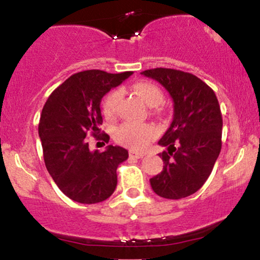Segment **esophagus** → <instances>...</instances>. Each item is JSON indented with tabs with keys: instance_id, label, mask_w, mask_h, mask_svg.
I'll list each match as a JSON object with an SVG mask.
<instances>
[{
	"instance_id": "esophagus-1",
	"label": "esophagus",
	"mask_w": 260,
	"mask_h": 260,
	"mask_svg": "<svg viewBox=\"0 0 260 260\" xmlns=\"http://www.w3.org/2000/svg\"><path fill=\"white\" fill-rule=\"evenodd\" d=\"M129 156L131 157H134V159H142V157L144 156V154H143V153H137V151L131 150L129 151Z\"/></svg>"
}]
</instances>
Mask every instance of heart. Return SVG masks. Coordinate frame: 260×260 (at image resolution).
I'll list each match as a JSON object with an SVG mask.
<instances>
[{"label": "heart", "instance_id": "obj_1", "mask_svg": "<svg viewBox=\"0 0 260 260\" xmlns=\"http://www.w3.org/2000/svg\"><path fill=\"white\" fill-rule=\"evenodd\" d=\"M133 91L150 107L159 106L164 101L162 91L153 83H136L133 85ZM118 101H120V91L113 90L106 95L103 101V111L107 117H113L116 115ZM154 136L155 129L149 124L126 123L115 132V138L118 143L134 150L144 149L148 143L154 138Z\"/></svg>", "mask_w": 260, "mask_h": 260}]
</instances>
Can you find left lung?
Segmentation results:
<instances>
[{
  "mask_svg": "<svg viewBox=\"0 0 260 260\" xmlns=\"http://www.w3.org/2000/svg\"><path fill=\"white\" fill-rule=\"evenodd\" d=\"M140 74L159 82L174 101V120L159 144L164 169L150 178L157 196L181 199L201 189L221 150L222 117L210 86L193 74L154 68Z\"/></svg>",
  "mask_w": 260,
  "mask_h": 260,
  "instance_id": "left-lung-1",
  "label": "left lung"
}]
</instances>
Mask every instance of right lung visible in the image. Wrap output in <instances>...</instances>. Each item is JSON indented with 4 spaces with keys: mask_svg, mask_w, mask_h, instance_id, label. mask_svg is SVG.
I'll return each instance as SVG.
<instances>
[{
    "mask_svg": "<svg viewBox=\"0 0 260 260\" xmlns=\"http://www.w3.org/2000/svg\"><path fill=\"white\" fill-rule=\"evenodd\" d=\"M132 73L78 72L55 89L45 103L39 122L45 165L62 193L74 202L94 204L115 192L116 170L128 159V151L113 145H107L103 153L92 151L85 138L89 133L99 136L104 95ZM98 139L109 143L110 137L104 134Z\"/></svg>",
    "mask_w": 260,
    "mask_h": 260,
    "instance_id": "right-lung-1",
    "label": "right lung"
}]
</instances>
